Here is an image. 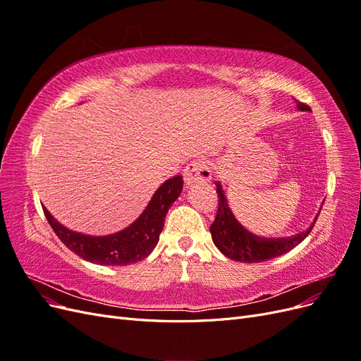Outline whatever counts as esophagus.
<instances>
[{
    "mask_svg": "<svg viewBox=\"0 0 361 361\" xmlns=\"http://www.w3.org/2000/svg\"><path fill=\"white\" fill-rule=\"evenodd\" d=\"M211 169L204 161H191L187 164V167L183 169V180L185 185L192 183H207L211 180Z\"/></svg>",
    "mask_w": 361,
    "mask_h": 361,
    "instance_id": "esophagus-1",
    "label": "esophagus"
}]
</instances>
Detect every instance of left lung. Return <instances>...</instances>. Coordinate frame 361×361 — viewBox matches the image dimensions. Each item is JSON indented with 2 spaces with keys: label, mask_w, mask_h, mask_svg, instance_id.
I'll return each mask as SVG.
<instances>
[{
  "label": "left lung",
  "mask_w": 361,
  "mask_h": 361,
  "mask_svg": "<svg viewBox=\"0 0 361 361\" xmlns=\"http://www.w3.org/2000/svg\"><path fill=\"white\" fill-rule=\"evenodd\" d=\"M298 108L302 111L310 110V106L302 102H298ZM215 185H216V194H218V211H216L214 223L209 227V231L216 248L228 259L245 262V264H257V262H265L268 259L285 255L307 238V235L312 232L316 220H318V216H316L314 221L312 223V226L307 228V231L289 238L259 236L251 231H248L245 226H243L238 221V218L232 212L231 206H228L221 183L216 182Z\"/></svg>",
  "instance_id": "obj_1"
}]
</instances>
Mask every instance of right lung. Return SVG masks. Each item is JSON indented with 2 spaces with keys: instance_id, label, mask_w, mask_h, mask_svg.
I'll use <instances>...</instances> for the list:
<instances>
[{
  "instance_id": "obj_1",
  "label": "right lung",
  "mask_w": 361,
  "mask_h": 361,
  "mask_svg": "<svg viewBox=\"0 0 361 361\" xmlns=\"http://www.w3.org/2000/svg\"><path fill=\"white\" fill-rule=\"evenodd\" d=\"M183 187L182 176H173L164 182L150 203L137 220L122 232L108 236H89L69 231L60 224L47 207L43 214L52 231L75 255L99 265H130L147 257L159 241L166 215L170 206L179 197Z\"/></svg>"
}]
</instances>
